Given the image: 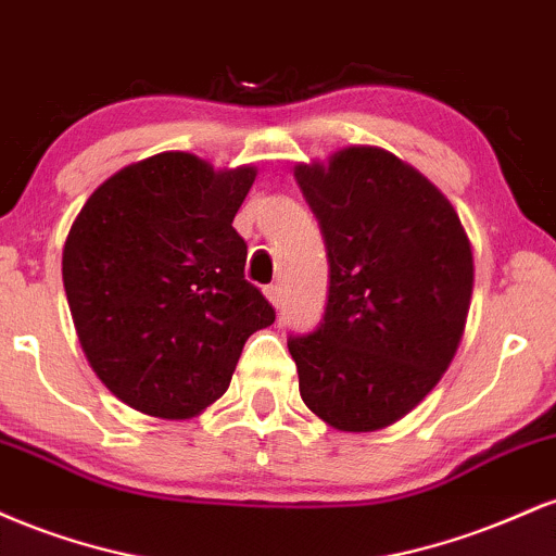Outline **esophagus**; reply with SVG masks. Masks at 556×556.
I'll return each instance as SVG.
<instances>
[{"mask_svg":"<svg viewBox=\"0 0 556 556\" xmlns=\"http://www.w3.org/2000/svg\"><path fill=\"white\" fill-rule=\"evenodd\" d=\"M264 295L274 305V308H279V305H282V290H279L277 285H266L264 287Z\"/></svg>","mask_w":556,"mask_h":556,"instance_id":"esophagus-1","label":"esophagus"}]
</instances>
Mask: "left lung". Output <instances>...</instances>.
I'll return each instance as SVG.
<instances>
[{"mask_svg":"<svg viewBox=\"0 0 556 556\" xmlns=\"http://www.w3.org/2000/svg\"><path fill=\"white\" fill-rule=\"evenodd\" d=\"M329 258L324 321L290 337L300 397L337 431H379L450 368L473 295V251L455 206L376 146L295 164Z\"/></svg>","mask_w":556,"mask_h":556,"instance_id":"8db88e82","label":"left lung"}]
</instances>
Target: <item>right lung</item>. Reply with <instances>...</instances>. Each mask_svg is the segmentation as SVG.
I'll use <instances>...</instances> for the list:
<instances>
[{
  "mask_svg": "<svg viewBox=\"0 0 556 556\" xmlns=\"http://www.w3.org/2000/svg\"><path fill=\"white\" fill-rule=\"evenodd\" d=\"M256 172L164 151L114 172L75 216L62 248L70 314L96 376L132 410L203 413L248 337L274 324L232 227Z\"/></svg>",
  "mask_w": 556,
  "mask_h": 556,
  "instance_id": "1",
  "label": "right lung"
}]
</instances>
